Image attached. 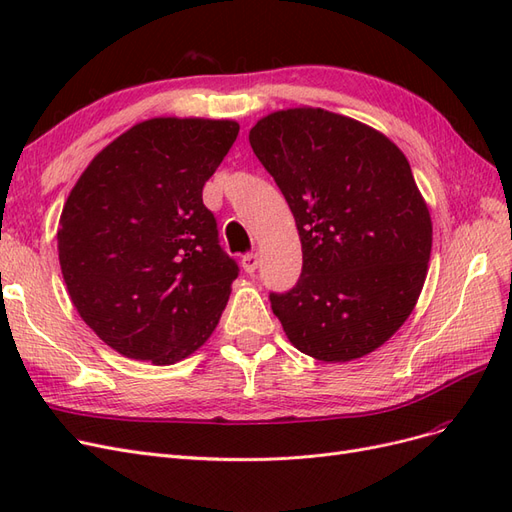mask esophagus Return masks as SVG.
<instances>
[{
  "label": "esophagus",
  "mask_w": 512,
  "mask_h": 512,
  "mask_svg": "<svg viewBox=\"0 0 512 512\" xmlns=\"http://www.w3.org/2000/svg\"><path fill=\"white\" fill-rule=\"evenodd\" d=\"M241 265H243L245 273H254L258 269V254H245L241 258Z\"/></svg>",
  "instance_id": "esophagus-1"
}]
</instances>
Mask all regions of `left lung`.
<instances>
[{
	"label": "left lung",
	"instance_id": "1",
	"mask_svg": "<svg viewBox=\"0 0 512 512\" xmlns=\"http://www.w3.org/2000/svg\"><path fill=\"white\" fill-rule=\"evenodd\" d=\"M250 145L294 215L301 277L269 292L294 348L318 361L382 346L421 294L431 218L410 164L384 134L322 108L260 119Z\"/></svg>",
	"mask_w": 512,
	"mask_h": 512
}]
</instances>
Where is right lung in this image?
Masks as SVG:
<instances>
[{
    "label": "right lung",
    "mask_w": 512,
    "mask_h": 512,
    "mask_svg": "<svg viewBox=\"0 0 512 512\" xmlns=\"http://www.w3.org/2000/svg\"><path fill=\"white\" fill-rule=\"evenodd\" d=\"M228 119L160 117L104 147L59 218V265L76 312L136 361L177 363L207 342L239 265L203 185L237 141Z\"/></svg>",
    "instance_id": "add662e5"
}]
</instances>
